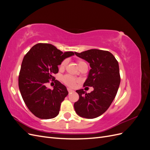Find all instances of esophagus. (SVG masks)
<instances>
[{
  "label": "esophagus",
  "mask_w": 150,
  "mask_h": 150,
  "mask_svg": "<svg viewBox=\"0 0 150 150\" xmlns=\"http://www.w3.org/2000/svg\"><path fill=\"white\" fill-rule=\"evenodd\" d=\"M67 91H68V92H69V93L74 92V91L72 90V89H70V88H67Z\"/></svg>",
  "instance_id": "34e87169"
}]
</instances>
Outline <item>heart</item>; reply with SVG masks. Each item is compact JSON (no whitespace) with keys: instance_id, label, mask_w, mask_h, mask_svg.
I'll list each match as a JSON object with an SVG mask.
<instances>
[{"instance_id":"b5f03b06","label":"heart","mask_w":150,"mask_h":150,"mask_svg":"<svg viewBox=\"0 0 150 150\" xmlns=\"http://www.w3.org/2000/svg\"><path fill=\"white\" fill-rule=\"evenodd\" d=\"M67 61L66 59H64L61 62V64H59V66L60 69H64V67H66V66L67 64ZM84 62H85L83 61H81V60L78 61V64L79 67L81 65V64H83V63H84ZM62 81L65 84H66L68 86H69V87H74V86H75V85L76 84V83L78 82L79 80L72 76L64 75L62 77Z\"/></svg>"}]
</instances>
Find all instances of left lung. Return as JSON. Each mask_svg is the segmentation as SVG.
Returning a JSON list of instances; mask_svg holds the SVG:
<instances>
[{
	"mask_svg": "<svg viewBox=\"0 0 150 150\" xmlns=\"http://www.w3.org/2000/svg\"><path fill=\"white\" fill-rule=\"evenodd\" d=\"M74 53L89 63L91 69L83 86L94 88L90 93L83 89L76 91L79 98L74 104V110L81 117L93 119L108 110L117 94L121 79L118 62L111 52L103 50Z\"/></svg>",
	"mask_w": 150,
	"mask_h": 150,
	"instance_id": "obj_1",
	"label": "left lung"
}]
</instances>
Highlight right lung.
<instances>
[{
	"mask_svg": "<svg viewBox=\"0 0 150 150\" xmlns=\"http://www.w3.org/2000/svg\"><path fill=\"white\" fill-rule=\"evenodd\" d=\"M73 52H62L50 44L34 45L24 57L19 76V88L22 99L30 111L40 119H52L59 112L61 103L68 94L66 86L54 80L58 66ZM56 82L52 90L45 84Z\"/></svg>",
	"mask_w": 150,
	"mask_h": 150,
	"instance_id": "add662e5",
	"label": "right lung"
}]
</instances>
